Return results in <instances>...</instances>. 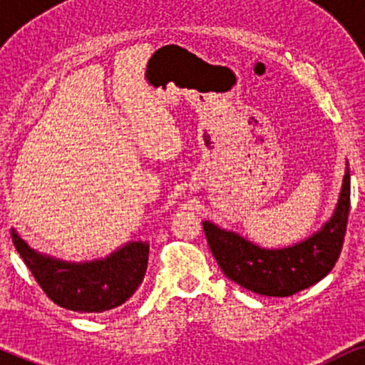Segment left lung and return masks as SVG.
<instances>
[{
  "instance_id": "8db88e82",
  "label": "left lung",
  "mask_w": 365,
  "mask_h": 365,
  "mask_svg": "<svg viewBox=\"0 0 365 365\" xmlns=\"http://www.w3.org/2000/svg\"><path fill=\"white\" fill-rule=\"evenodd\" d=\"M350 212L349 163L333 216L299 244L264 249L237 232L202 221L209 249L226 278L266 297H290L321 282L333 269L343 247Z\"/></svg>"
}]
</instances>
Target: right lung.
<instances>
[{
  "mask_svg": "<svg viewBox=\"0 0 365 365\" xmlns=\"http://www.w3.org/2000/svg\"><path fill=\"white\" fill-rule=\"evenodd\" d=\"M11 240L46 295L73 312H104L125 304L144 279L149 242H127L110 255L72 262L32 249L15 228Z\"/></svg>",
  "mask_w": 365,
  "mask_h": 365,
  "instance_id": "obj_1",
  "label": "right lung"
}]
</instances>
